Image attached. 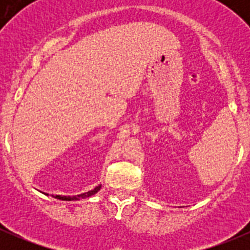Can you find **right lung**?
<instances>
[{
	"label": "right lung",
	"mask_w": 250,
	"mask_h": 250,
	"mask_svg": "<svg viewBox=\"0 0 250 250\" xmlns=\"http://www.w3.org/2000/svg\"><path fill=\"white\" fill-rule=\"evenodd\" d=\"M100 188H102V186H97L94 190L88 191V192L82 193V195L72 196V197H66V196H58L57 195V196H55V198H58V200H62V201H77V200H80V198H87V197H89V196H93L94 193H97L98 191L100 190Z\"/></svg>",
	"instance_id": "1"
}]
</instances>
